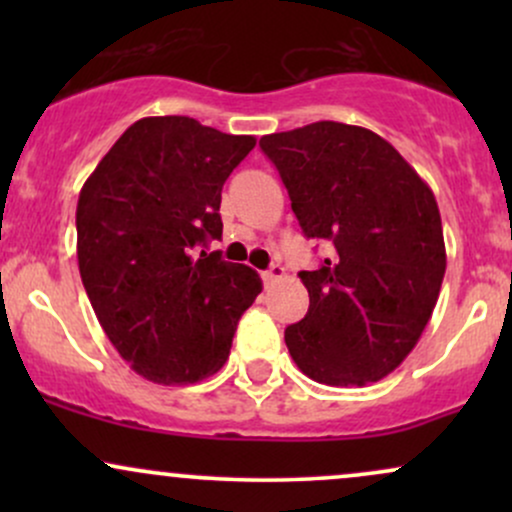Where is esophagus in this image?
Returning <instances> with one entry per match:
<instances>
[{
  "label": "esophagus",
  "mask_w": 512,
  "mask_h": 512,
  "mask_svg": "<svg viewBox=\"0 0 512 512\" xmlns=\"http://www.w3.org/2000/svg\"><path fill=\"white\" fill-rule=\"evenodd\" d=\"M284 274H286V269L281 267L279 262H276V264H272V267L267 269V272H262V281L269 286V284H274V281L284 279Z\"/></svg>",
  "instance_id": "obj_1"
}]
</instances>
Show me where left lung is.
<instances>
[{"label": "left lung", "instance_id": "obj_1", "mask_svg": "<svg viewBox=\"0 0 512 512\" xmlns=\"http://www.w3.org/2000/svg\"><path fill=\"white\" fill-rule=\"evenodd\" d=\"M305 238L332 255L301 272L310 308L284 332L296 366L322 385H366L419 342L445 276L431 187L366 127L322 120L260 139Z\"/></svg>", "mask_w": 512, "mask_h": 512}]
</instances>
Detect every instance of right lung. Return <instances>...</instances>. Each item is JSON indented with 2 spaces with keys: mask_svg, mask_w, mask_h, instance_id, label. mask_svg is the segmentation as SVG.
Here are the masks:
<instances>
[{
  "mask_svg": "<svg viewBox=\"0 0 512 512\" xmlns=\"http://www.w3.org/2000/svg\"><path fill=\"white\" fill-rule=\"evenodd\" d=\"M255 144L192 117H144L81 187L76 257L88 301L151 383L192 385L221 370L262 291L255 269L207 250L223 231V182Z\"/></svg>",
  "mask_w": 512,
  "mask_h": 512,
  "instance_id": "add662e5",
  "label": "right lung"
}]
</instances>
